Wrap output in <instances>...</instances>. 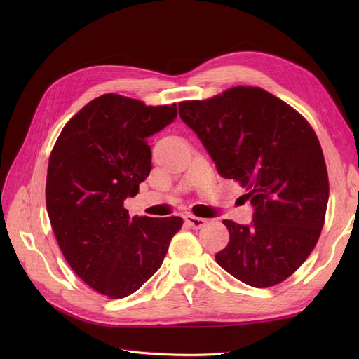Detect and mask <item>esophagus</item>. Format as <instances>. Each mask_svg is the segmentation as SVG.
Listing matches in <instances>:
<instances>
[{
    "label": "esophagus",
    "instance_id": "obj_1",
    "mask_svg": "<svg viewBox=\"0 0 359 359\" xmlns=\"http://www.w3.org/2000/svg\"><path fill=\"white\" fill-rule=\"evenodd\" d=\"M184 220H186V223H187L190 227H193V229H201L202 226L206 224V220L202 219V217H194V215H191V214L184 215Z\"/></svg>",
    "mask_w": 359,
    "mask_h": 359
}]
</instances>
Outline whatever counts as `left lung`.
<instances>
[{"label":"left lung","mask_w":359,"mask_h":359,"mask_svg":"<svg viewBox=\"0 0 359 359\" xmlns=\"http://www.w3.org/2000/svg\"><path fill=\"white\" fill-rule=\"evenodd\" d=\"M178 107L220 175L240 182L255 210L250 224L223 220L229 244L215 255L217 264L248 286L281 283L313 252L325 222L330 182L316 133L257 86H233Z\"/></svg>","instance_id":"obj_1"}]
</instances>
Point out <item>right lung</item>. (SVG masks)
<instances>
[{
  "label": "right lung",
  "mask_w": 359,
  "mask_h": 359,
  "mask_svg": "<svg viewBox=\"0 0 359 359\" xmlns=\"http://www.w3.org/2000/svg\"><path fill=\"white\" fill-rule=\"evenodd\" d=\"M177 104L147 106L103 94L64 126L46 178V208L67 264L112 299L156 274L181 217H130L124 201L151 172L149 136L177 118Z\"/></svg>",
  "instance_id": "obj_1"
}]
</instances>
